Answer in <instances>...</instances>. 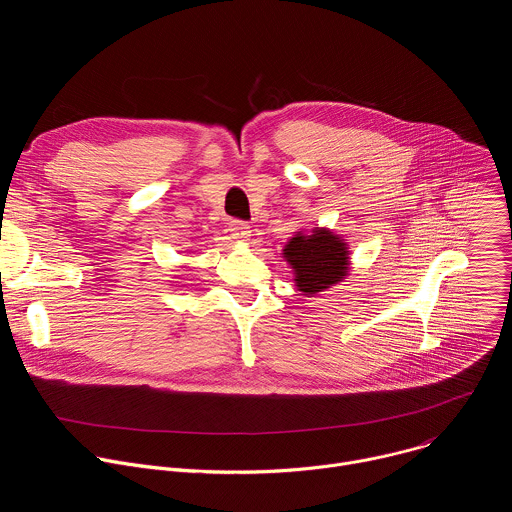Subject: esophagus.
Instances as JSON below:
<instances>
[{
    "label": "esophagus",
    "instance_id": "1",
    "mask_svg": "<svg viewBox=\"0 0 512 512\" xmlns=\"http://www.w3.org/2000/svg\"><path fill=\"white\" fill-rule=\"evenodd\" d=\"M229 231L239 241H249V237H251V227L247 223H243V221H231L229 223Z\"/></svg>",
    "mask_w": 512,
    "mask_h": 512
}]
</instances>
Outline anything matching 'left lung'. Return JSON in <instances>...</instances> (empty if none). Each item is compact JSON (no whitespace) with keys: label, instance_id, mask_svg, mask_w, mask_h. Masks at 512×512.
Instances as JSON below:
<instances>
[{"label":"left lung","instance_id":"left-lung-1","mask_svg":"<svg viewBox=\"0 0 512 512\" xmlns=\"http://www.w3.org/2000/svg\"><path fill=\"white\" fill-rule=\"evenodd\" d=\"M283 257L296 273L298 289L304 296L342 281L348 269V247L344 239L326 229H314V235L291 237L283 249Z\"/></svg>","mask_w":512,"mask_h":512}]
</instances>
